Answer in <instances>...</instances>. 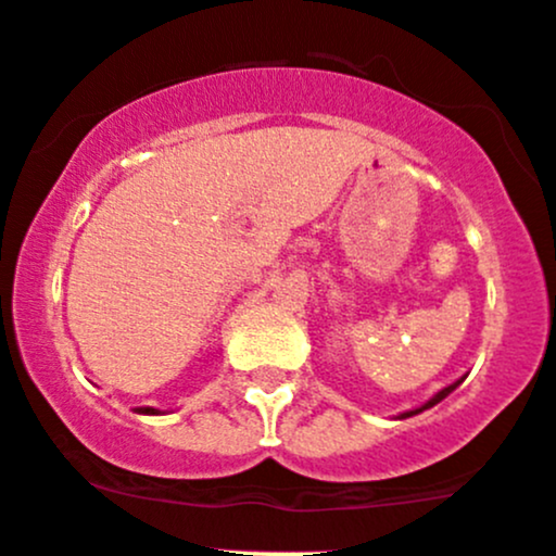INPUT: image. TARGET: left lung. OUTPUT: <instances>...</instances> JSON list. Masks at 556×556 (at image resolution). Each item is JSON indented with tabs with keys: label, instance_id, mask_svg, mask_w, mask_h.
<instances>
[{
	"label": "left lung",
	"instance_id": "obj_1",
	"mask_svg": "<svg viewBox=\"0 0 556 556\" xmlns=\"http://www.w3.org/2000/svg\"><path fill=\"white\" fill-rule=\"evenodd\" d=\"M465 379V377H463ZM463 379H457V382H452L450 387H444V390H439V392H435V395L433 397H430V401L428 403H422V406H419V408H412V412H403L401 414V417H397V419H406V417H414V414H422L425 412V408H433L435 406V403H441V401H444V397L446 395H450V392L452 390H457V387L459 384H463Z\"/></svg>",
	"mask_w": 556,
	"mask_h": 556
}]
</instances>
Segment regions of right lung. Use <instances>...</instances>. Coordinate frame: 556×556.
<instances>
[{
  "mask_svg": "<svg viewBox=\"0 0 556 556\" xmlns=\"http://www.w3.org/2000/svg\"><path fill=\"white\" fill-rule=\"evenodd\" d=\"M139 414H161L159 408H153V406H142V408H137Z\"/></svg>",
  "mask_w": 556,
  "mask_h": 556,
  "instance_id": "1",
  "label": "right lung"
}]
</instances>
